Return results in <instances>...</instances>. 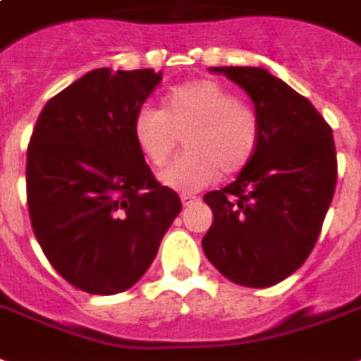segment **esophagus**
I'll return each mask as SVG.
<instances>
[{
	"mask_svg": "<svg viewBox=\"0 0 361 361\" xmlns=\"http://www.w3.org/2000/svg\"><path fill=\"white\" fill-rule=\"evenodd\" d=\"M180 200H183L184 207H190L192 204H196V202H198V198H196V196H192V194H183V196H180Z\"/></svg>",
	"mask_w": 361,
	"mask_h": 361,
	"instance_id": "obj_1",
	"label": "esophagus"
}]
</instances>
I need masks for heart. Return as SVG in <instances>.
Instances as JSON below:
<instances>
[{
	"label": "heart",
	"instance_id": "obj_1",
	"mask_svg": "<svg viewBox=\"0 0 361 361\" xmlns=\"http://www.w3.org/2000/svg\"><path fill=\"white\" fill-rule=\"evenodd\" d=\"M138 148L155 169L169 163L184 136L186 154L161 173V183L184 194L213 184L223 171L238 175L262 142V117L227 84L198 78L165 96V107L142 105L133 121Z\"/></svg>",
	"mask_w": 361,
	"mask_h": 361
}]
</instances>
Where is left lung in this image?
<instances>
[{
    "label": "left lung",
    "mask_w": 361,
    "mask_h": 361,
    "mask_svg": "<svg viewBox=\"0 0 361 361\" xmlns=\"http://www.w3.org/2000/svg\"><path fill=\"white\" fill-rule=\"evenodd\" d=\"M248 92L262 142L235 183L207 192V259L236 285L265 288L312 254L336 186L333 130L307 97L259 67H213Z\"/></svg>",
    "instance_id": "obj_1"
}]
</instances>
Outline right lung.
Here are the masks:
<instances>
[{"label":"right lung","mask_w":361,"mask_h":361,"mask_svg":"<svg viewBox=\"0 0 361 361\" xmlns=\"http://www.w3.org/2000/svg\"><path fill=\"white\" fill-rule=\"evenodd\" d=\"M161 82L154 69H96L54 96L26 152V204L47 262L88 294L148 271L183 204L144 161L133 121Z\"/></svg>","instance_id":"right-lung-1"}]
</instances>
